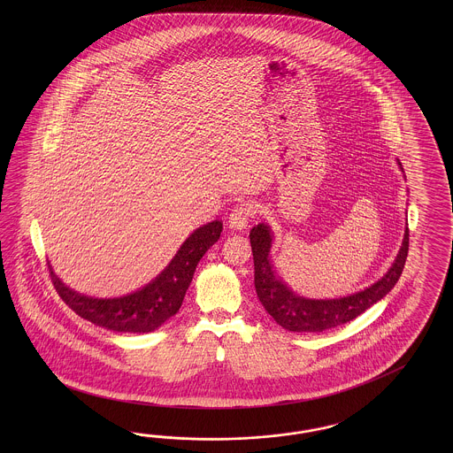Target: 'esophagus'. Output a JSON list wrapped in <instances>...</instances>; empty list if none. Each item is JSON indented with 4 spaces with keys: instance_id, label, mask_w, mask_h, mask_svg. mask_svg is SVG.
<instances>
[{
    "instance_id": "1",
    "label": "esophagus",
    "mask_w": 453,
    "mask_h": 453,
    "mask_svg": "<svg viewBox=\"0 0 453 453\" xmlns=\"http://www.w3.org/2000/svg\"><path fill=\"white\" fill-rule=\"evenodd\" d=\"M252 216H254V207L249 203L235 204L229 214V226L234 229H244Z\"/></svg>"
}]
</instances>
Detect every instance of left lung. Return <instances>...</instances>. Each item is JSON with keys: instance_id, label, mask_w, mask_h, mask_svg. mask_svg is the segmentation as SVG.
Here are the masks:
<instances>
[{"instance_id": "8db88e82", "label": "left lung", "mask_w": 453, "mask_h": 453, "mask_svg": "<svg viewBox=\"0 0 453 453\" xmlns=\"http://www.w3.org/2000/svg\"><path fill=\"white\" fill-rule=\"evenodd\" d=\"M254 256V284L257 297L275 322L292 332H322L334 329L365 312L375 302L380 301L397 284L409 254V227L405 229L403 242L397 259L390 271L373 286L341 299L316 301L294 294L275 274L269 257L273 235L269 227L261 222L249 234Z\"/></svg>"}]
</instances>
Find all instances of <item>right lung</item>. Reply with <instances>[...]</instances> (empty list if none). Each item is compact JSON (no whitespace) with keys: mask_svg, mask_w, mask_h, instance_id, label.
Returning <instances> with one entry per match:
<instances>
[{"mask_svg":"<svg viewBox=\"0 0 453 453\" xmlns=\"http://www.w3.org/2000/svg\"><path fill=\"white\" fill-rule=\"evenodd\" d=\"M220 233L222 220H212L194 231L159 277L124 297L96 299L80 294L65 286L51 265H48L50 277L59 297L82 319L116 332H152L180 309L197 262L218 242Z\"/></svg>","mask_w":453,"mask_h":453,"instance_id":"1","label":"right lung"}]
</instances>
